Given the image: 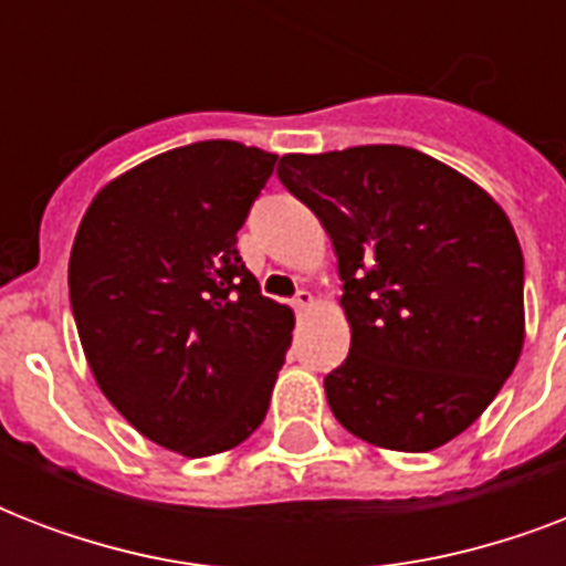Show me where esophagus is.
Returning <instances> with one entry per match:
<instances>
[{
  "instance_id": "1",
  "label": "esophagus",
  "mask_w": 566,
  "mask_h": 566,
  "mask_svg": "<svg viewBox=\"0 0 566 566\" xmlns=\"http://www.w3.org/2000/svg\"><path fill=\"white\" fill-rule=\"evenodd\" d=\"M291 305L296 311H308L311 305H314V296H311V291H296V296L291 300Z\"/></svg>"
}]
</instances>
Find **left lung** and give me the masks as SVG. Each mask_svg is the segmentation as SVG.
Segmentation results:
<instances>
[{
    "label": "left lung",
    "mask_w": 566,
    "mask_h": 566,
    "mask_svg": "<svg viewBox=\"0 0 566 566\" xmlns=\"http://www.w3.org/2000/svg\"><path fill=\"white\" fill-rule=\"evenodd\" d=\"M332 238L349 355L323 387L355 438L429 452L479 420L523 349V252L479 185L411 146L284 155Z\"/></svg>",
    "instance_id": "8db88e82"
}]
</instances>
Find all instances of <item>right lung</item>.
<instances>
[{"mask_svg": "<svg viewBox=\"0 0 566 566\" xmlns=\"http://www.w3.org/2000/svg\"><path fill=\"white\" fill-rule=\"evenodd\" d=\"M279 155L202 140L111 181L70 255V305L111 405L190 458L264 422L293 311L261 296L238 231Z\"/></svg>", "mask_w": 566, "mask_h": 566, "instance_id": "1", "label": "right lung"}]
</instances>
